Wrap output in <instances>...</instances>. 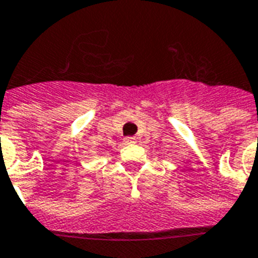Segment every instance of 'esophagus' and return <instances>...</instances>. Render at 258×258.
Wrapping results in <instances>:
<instances>
[{
	"mask_svg": "<svg viewBox=\"0 0 258 258\" xmlns=\"http://www.w3.org/2000/svg\"><path fill=\"white\" fill-rule=\"evenodd\" d=\"M125 141H126L127 144H134V142H136V137H127L125 138Z\"/></svg>",
	"mask_w": 258,
	"mask_h": 258,
	"instance_id": "1",
	"label": "esophagus"
}]
</instances>
